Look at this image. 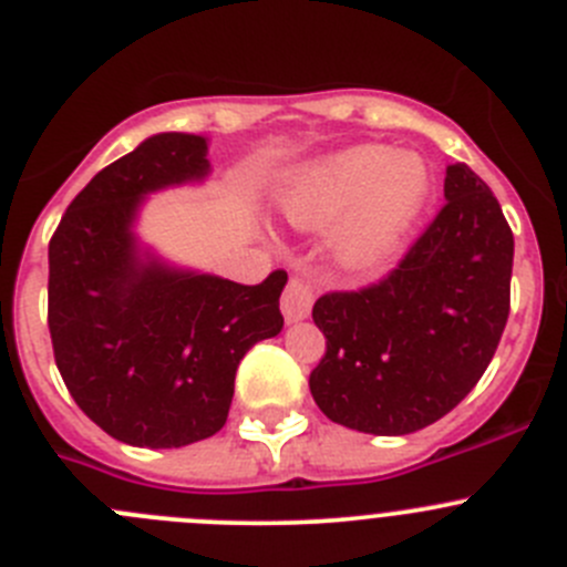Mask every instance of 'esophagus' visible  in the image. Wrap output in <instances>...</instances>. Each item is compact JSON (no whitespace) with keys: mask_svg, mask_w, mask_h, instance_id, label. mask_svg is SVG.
Listing matches in <instances>:
<instances>
[{"mask_svg":"<svg viewBox=\"0 0 567 567\" xmlns=\"http://www.w3.org/2000/svg\"><path fill=\"white\" fill-rule=\"evenodd\" d=\"M312 301H316V293H312V285L305 282V279L293 277L288 282L282 293V316L288 323H299L310 316Z\"/></svg>","mask_w":567,"mask_h":567,"instance_id":"obj_1","label":"esophagus"}]
</instances>
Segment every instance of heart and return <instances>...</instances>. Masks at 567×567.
Masks as SVG:
<instances>
[{
  "label": "heart",
  "mask_w": 567,
  "mask_h": 567,
  "mask_svg": "<svg viewBox=\"0 0 567 567\" xmlns=\"http://www.w3.org/2000/svg\"><path fill=\"white\" fill-rule=\"evenodd\" d=\"M431 199V169L416 153L353 145L293 169L279 186L277 214L296 230H326L346 274L390 266Z\"/></svg>",
  "instance_id": "1"
}]
</instances>
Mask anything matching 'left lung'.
<instances>
[{
    "label": "left lung",
    "mask_w": 567,
    "mask_h": 567,
    "mask_svg": "<svg viewBox=\"0 0 567 567\" xmlns=\"http://www.w3.org/2000/svg\"><path fill=\"white\" fill-rule=\"evenodd\" d=\"M444 208L384 282L320 296L326 357L310 373L337 425L405 436L455 409L494 359L511 312L513 233L491 188L450 164Z\"/></svg>",
    "instance_id": "obj_1"
}]
</instances>
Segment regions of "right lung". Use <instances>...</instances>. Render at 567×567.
<instances>
[{
    "label": "right lung",
    "instance_id": "right-lung-1",
    "mask_svg": "<svg viewBox=\"0 0 567 567\" xmlns=\"http://www.w3.org/2000/svg\"><path fill=\"white\" fill-rule=\"evenodd\" d=\"M208 175V136H147L76 194L49 244L56 370L79 409L131 447L219 433L244 353L285 323V271L238 285L177 266L136 233L151 194Z\"/></svg>",
    "mask_w": 567,
    "mask_h": 567
}]
</instances>
